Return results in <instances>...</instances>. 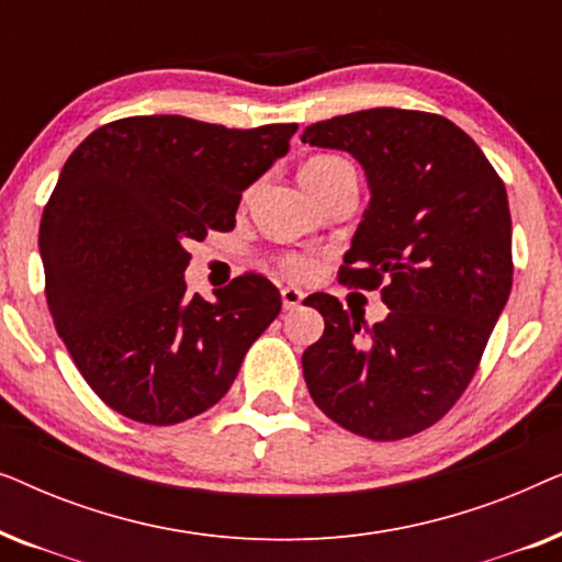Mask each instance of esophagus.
Listing matches in <instances>:
<instances>
[{"label": "esophagus", "mask_w": 562, "mask_h": 562, "mask_svg": "<svg viewBox=\"0 0 562 562\" xmlns=\"http://www.w3.org/2000/svg\"><path fill=\"white\" fill-rule=\"evenodd\" d=\"M281 302H283V310H286V312L296 310V306L304 302V291L294 289V286H283L281 289Z\"/></svg>", "instance_id": "obj_1"}]
</instances>
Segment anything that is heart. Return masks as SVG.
Masks as SVG:
<instances>
[{"mask_svg":"<svg viewBox=\"0 0 562 562\" xmlns=\"http://www.w3.org/2000/svg\"><path fill=\"white\" fill-rule=\"evenodd\" d=\"M335 173H352V168L337 156H317L306 160L302 171H299V179H302V183H310V187H317V183H322ZM276 268H279V273L286 276V279L302 281V279H310L314 271V263L312 258L302 256V252H283V256L276 258Z\"/></svg>","mask_w":562,"mask_h":562,"instance_id":"obj_1","label":"heart"}]
</instances>
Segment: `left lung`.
Listing matches in <instances>:
<instances>
[{"label": "left lung", "mask_w": 562, "mask_h": 562, "mask_svg": "<svg viewBox=\"0 0 562 562\" xmlns=\"http://www.w3.org/2000/svg\"><path fill=\"white\" fill-rule=\"evenodd\" d=\"M302 143L348 150L366 168L371 206L345 252V286L381 291L389 317L314 296L325 333L304 350L314 404L379 442L448 414L479 371L512 291L506 187L473 137L442 114L375 106L314 122Z\"/></svg>", "instance_id": "obj_1"}]
</instances>
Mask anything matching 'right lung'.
<instances>
[{"label":"right lung","mask_w":562,"mask_h":562,"mask_svg":"<svg viewBox=\"0 0 562 562\" xmlns=\"http://www.w3.org/2000/svg\"><path fill=\"white\" fill-rule=\"evenodd\" d=\"M296 127L145 114L68 156L41 220L45 299L83 381L122 417L168 427L206 412L279 317L266 276L240 273L212 304L187 294L183 271L189 243L235 227L243 191Z\"/></svg>","instance_id":"1"}]
</instances>
